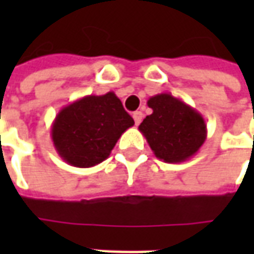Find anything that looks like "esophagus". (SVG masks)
<instances>
[{"instance_id": "obj_1", "label": "esophagus", "mask_w": 254, "mask_h": 254, "mask_svg": "<svg viewBox=\"0 0 254 254\" xmlns=\"http://www.w3.org/2000/svg\"><path fill=\"white\" fill-rule=\"evenodd\" d=\"M143 113H141V111H134V113H133V120H134V124H136V125H138V124H140V122L143 121Z\"/></svg>"}]
</instances>
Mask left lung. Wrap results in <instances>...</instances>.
<instances>
[{
    "label": "left lung",
    "mask_w": 254,
    "mask_h": 254,
    "mask_svg": "<svg viewBox=\"0 0 254 254\" xmlns=\"http://www.w3.org/2000/svg\"><path fill=\"white\" fill-rule=\"evenodd\" d=\"M147 105L152 114L144 118L138 130L155 156L166 163H181L196 155L207 138L201 114L167 92L151 96Z\"/></svg>",
    "instance_id": "8db88e82"
}]
</instances>
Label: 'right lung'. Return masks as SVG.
Returning <instances> with one entry per match:
<instances>
[{
  "mask_svg": "<svg viewBox=\"0 0 254 254\" xmlns=\"http://www.w3.org/2000/svg\"><path fill=\"white\" fill-rule=\"evenodd\" d=\"M134 125L114 92L87 95L63 107L52 125L58 155L74 167H92L109 158L122 133Z\"/></svg>",
  "mask_w": 254,
  "mask_h": 254,
  "instance_id": "right-lung-1",
  "label": "right lung"
}]
</instances>
